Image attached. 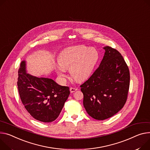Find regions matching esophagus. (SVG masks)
Returning a JSON list of instances; mask_svg holds the SVG:
<instances>
[{"mask_svg": "<svg viewBox=\"0 0 150 150\" xmlns=\"http://www.w3.org/2000/svg\"><path fill=\"white\" fill-rule=\"evenodd\" d=\"M78 90V88H74V87H71L70 88V91H71V93H74V92H75V91H76Z\"/></svg>", "mask_w": 150, "mask_h": 150, "instance_id": "1", "label": "esophagus"}]
</instances>
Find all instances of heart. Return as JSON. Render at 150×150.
<instances>
[{
  "instance_id": "1",
  "label": "heart",
  "mask_w": 150,
  "mask_h": 150,
  "mask_svg": "<svg viewBox=\"0 0 150 150\" xmlns=\"http://www.w3.org/2000/svg\"><path fill=\"white\" fill-rule=\"evenodd\" d=\"M99 52L94 48L77 45L64 49L60 54L57 74L66 77L65 69H69L71 77L77 82H83L92 74L99 60Z\"/></svg>"
}]
</instances>
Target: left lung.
<instances>
[{
	"instance_id": "8db88e82",
	"label": "left lung",
	"mask_w": 150,
	"mask_h": 150,
	"mask_svg": "<svg viewBox=\"0 0 150 150\" xmlns=\"http://www.w3.org/2000/svg\"><path fill=\"white\" fill-rule=\"evenodd\" d=\"M103 49L105 52L99 66L80 86L87 112L98 120L110 118L121 110L130 85L129 69L121 54L111 47Z\"/></svg>"
}]
</instances>
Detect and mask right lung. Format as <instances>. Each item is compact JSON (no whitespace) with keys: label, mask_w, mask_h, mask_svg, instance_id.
<instances>
[{"label":"right lung","mask_w":150,"mask_h":150,"mask_svg":"<svg viewBox=\"0 0 150 150\" xmlns=\"http://www.w3.org/2000/svg\"><path fill=\"white\" fill-rule=\"evenodd\" d=\"M18 73V93L25 110L38 121L55 120L69 96V87L60 86L52 79L28 74L25 61L21 62Z\"/></svg>","instance_id":"right-lung-1"}]
</instances>
